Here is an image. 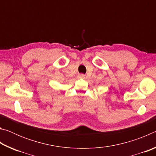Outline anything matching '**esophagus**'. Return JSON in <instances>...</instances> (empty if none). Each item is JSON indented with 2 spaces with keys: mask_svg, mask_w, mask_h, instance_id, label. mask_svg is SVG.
I'll list each match as a JSON object with an SVG mask.
<instances>
[{
  "mask_svg": "<svg viewBox=\"0 0 156 156\" xmlns=\"http://www.w3.org/2000/svg\"><path fill=\"white\" fill-rule=\"evenodd\" d=\"M78 77L80 78H85V76H84V74H82V73H81V74L78 75Z\"/></svg>",
  "mask_w": 156,
  "mask_h": 156,
  "instance_id": "1",
  "label": "esophagus"
}]
</instances>
